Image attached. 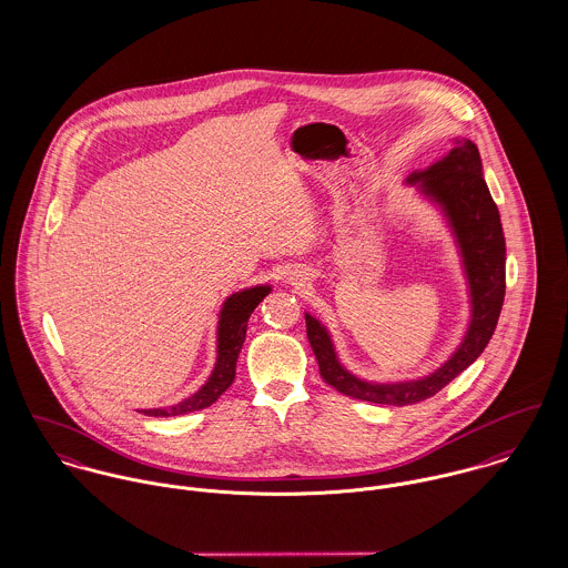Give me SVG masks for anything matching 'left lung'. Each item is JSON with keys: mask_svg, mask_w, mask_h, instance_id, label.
<instances>
[{"mask_svg": "<svg viewBox=\"0 0 568 568\" xmlns=\"http://www.w3.org/2000/svg\"><path fill=\"white\" fill-rule=\"evenodd\" d=\"M406 183L444 212L462 253L473 315L459 347L433 374L403 383H369L341 365L325 325L306 313V332L322 378L336 392L374 405H415L444 389L481 356L505 300V236L484 179L479 149L470 140H453L439 162L415 170Z\"/></svg>", "mask_w": 568, "mask_h": 568, "instance_id": "obj_1", "label": "left lung"}]
</instances>
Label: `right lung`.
Listing matches in <instances>:
<instances>
[{
	"mask_svg": "<svg viewBox=\"0 0 568 568\" xmlns=\"http://www.w3.org/2000/svg\"><path fill=\"white\" fill-rule=\"evenodd\" d=\"M271 293V286H251L230 295L221 308L219 315V345H216V365L205 381V385L192 394L190 398L162 408H142L144 415L155 417H170V415H183L192 410H201L205 406L214 405L234 383L236 378V361L243 349L244 334H246V322L255 306Z\"/></svg>",
	"mask_w": 568,
	"mask_h": 568,
	"instance_id": "add662e5",
	"label": "right lung"
}]
</instances>
